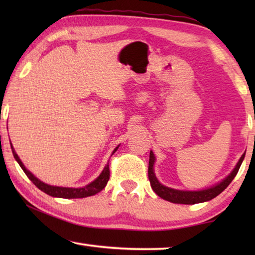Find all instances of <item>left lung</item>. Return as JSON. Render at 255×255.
Here are the masks:
<instances>
[{
  "mask_svg": "<svg viewBox=\"0 0 255 255\" xmlns=\"http://www.w3.org/2000/svg\"><path fill=\"white\" fill-rule=\"evenodd\" d=\"M244 156H245V153L242 155V157L240 158V161L235 166V169L232 171V173L228 175L226 179H224L222 182L216 184L215 187L206 189V190H200V191H181V190L167 188L165 185H163L158 182L156 176H155L154 169H153L155 157H154L153 152H150L149 163H148V179L150 182V187H152L154 192L156 193L158 197H161L164 200L173 202V204L195 205V204H199V202L209 201L211 199H214L215 197H217L219 193H222L224 190L230 185L233 179L236 176L237 172H239L241 164L244 159Z\"/></svg>",
  "mask_w": 255,
  "mask_h": 255,
  "instance_id": "1",
  "label": "left lung"
}]
</instances>
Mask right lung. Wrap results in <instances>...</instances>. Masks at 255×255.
Wrapping results in <instances>:
<instances>
[{"label":"right lung","mask_w":255,"mask_h":255,"mask_svg":"<svg viewBox=\"0 0 255 255\" xmlns=\"http://www.w3.org/2000/svg\"><path fill=\"white\" fill-rule=\"evenodd\" d=\"M12 153H13V156L16 159V162L19 163V165L21 166V169L23 170L25 175L28 176L30 181L36 185L38 189H40L41 191H44L47 195H49L51 197H57V198H65V199H74V198H85V197H90L93 195H97L98 192H100L101 190L106 187L108 181H109L110 178V169H109V163L105 166V169L101 172V174L98 176V178L88 185H85L84 188H63V187H53V185L46 184L44 182H41L40 180H38L36 176H34L32 173L25 169L24 165L21 162V159L19 158L18 155L14 152L13 147H12ZM118 149V147H116L114 153ZM112 153V154H114Z\"/></svg>","instance_id":"add662e5"}]
</instances>
